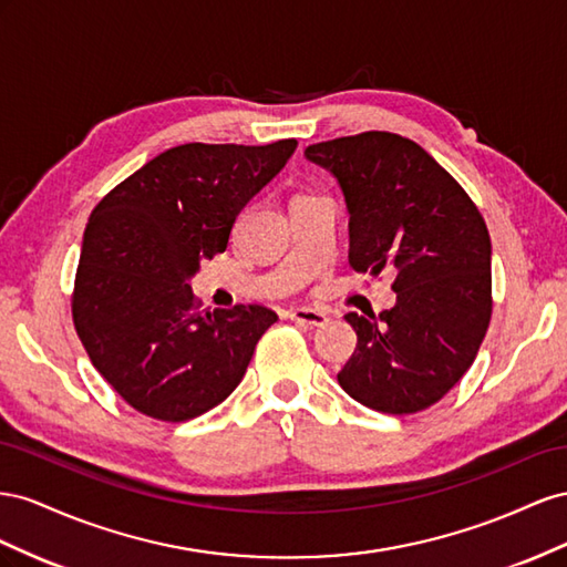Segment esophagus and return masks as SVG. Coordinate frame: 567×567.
<instances>
[{
    "mask_svg": "<svg viewBox=\"0 0 567 567\" xmlns=\"http://www.w3.org/2000/svg\"><path fill=\"white\" fill-rule=\"evenodd\" d=\"M287 318L303 328H322V326H328V320H330L328 313L316 311V309H292V311H287Z\"/></svg>",
    "mask_w": 567,
    "mask_h": 567,
    "instance_id": "obj_1",
    "label": "esophagus"
}]
</instances>
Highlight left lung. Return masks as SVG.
<instances>
[{"mask_svg":"<svg viewBox=\"0 0 567 567\" xmlns=\"http://www.w3.org/2000/svg\"><path fill=\"white\" fill-rule=\"evenodd\" d=\"M349 208V264L394 268L396 306L347 313L359 344L339 370L363 406L409 415L440 401L473 365L492 318V239L465 189L409 137L370 131L306 147Z\"/></svg>","mask_w":567,"mask_h":567,"instance_id":"1","label":"left lung"}]
</instances>
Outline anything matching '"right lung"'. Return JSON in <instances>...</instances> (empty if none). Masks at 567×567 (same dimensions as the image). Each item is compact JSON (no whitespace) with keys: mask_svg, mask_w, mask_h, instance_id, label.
Returning a JSON list of instances; mask_svg holds the SVG:
<instances>
[{"mask_svg":"<svg viewBox=\"0 0 567 567\" xmlns=\"http://www.w3.org/2000/svg\"><path fill=\"white\" fill-rule=\"evenodd\" d=\"M189 142L154 156L90 214L73 326L92 365L144 415L183 423L218 406L278 316L258 303L197 311L189 278L225 251L233 225L295 154Z\"/></svg>","mask_w":567,"mask_h":567,"instance_id":"add662e5","label":"right lung"}]
</instances>
